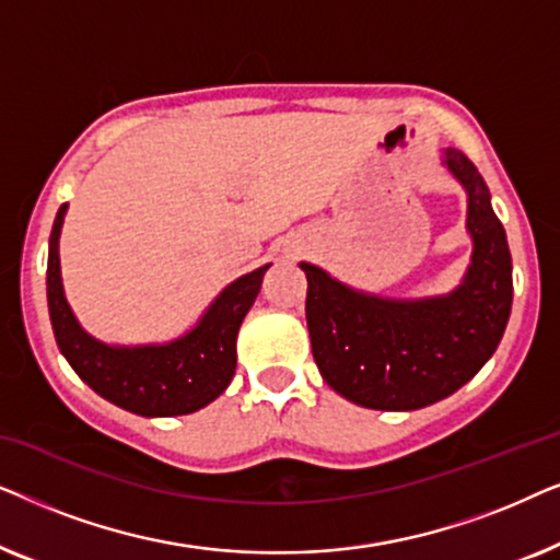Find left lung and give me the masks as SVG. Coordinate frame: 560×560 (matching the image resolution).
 Segmentation results:
<instances>
[{
  "mask_svg": "<svg viewBox=\"0 0 560 560\" xmlns=\"http://www.w3.org/2000/svg\"><path fill=\"white\" fill-rule=\"evenodd\" d=\"M443 165L469 196L466 229L474 252L462 285L448 295L395 301L362 293L311 262L305 320L320 377L372 410H418L454 395L494 354L512 308V257L489 188L462 150Z\"/></svg>",
  "mask_w": 560,
  "mask_h": 560,
  "instance_id": "1",
  "label": "left lung"
}]
</instances>
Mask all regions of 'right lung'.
I'll use <instances>...</instances> for the list:
<instances>
[{
  "label": "right lung",
  "mask_w": 560,
  "mask_h": 560,
  "mask_svg": "<svg viewBox=\"0 0 560 560\" xmlns=\"http://www.w3.org/2000/svg\"><path fill=\"white\" fill-rule=\"evenodd\" d=\"M68 203L56 213L48 249V311L60 354L73 372L119 408L144 418L188 416L229 387L236 370V334L262 288L270 265L221 290L201 320L180 339L144 347H109L75 320L60 280L58 240Z\"/></svg>",
  "instance_id": "obj_1"
}]
</instances>
